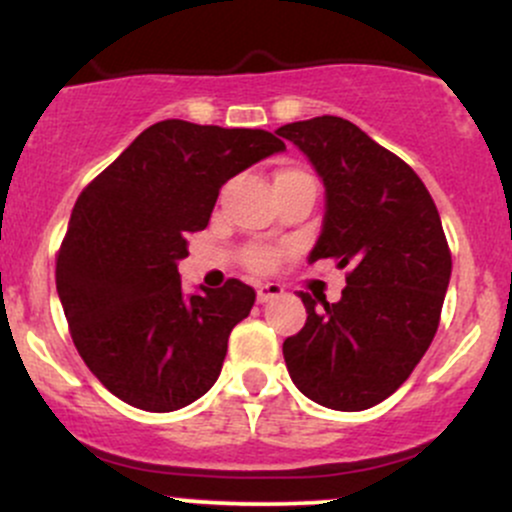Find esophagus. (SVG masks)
I'll list each match as a JSON object with an SVG mask.
<instances>
[{
  "mask_svg": "<svg viewBox=\"0 0 512 512\" xmlns=\"http://www.w3.org/2000/svg\"><path fill=\"white\" fill-rule=\"evenodd\" d=\"M280 295H283V285H278V283H261L256 288L258 302H268L273 298H280Z\"/></svg>",
  "mask_w": 512,
  "mask_h": 512,
  "instance_id": "34e87169",
  "label": "esophagus"
}]
</instances>
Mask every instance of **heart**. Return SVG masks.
I'll return each mask as SVG.
<instances>
[{"label": "heart", "mask_w": 512, "mask_h": 512, "mask_svg": "<svg viewBox=\"0 0 512 512\" xmlns=\"http://www.w3.org/2000/svg\"><path fill=\"white\" fill-rule=\"evenodd\" d=\"M295 173H302V170L283 168V170H278L276 178H283V175H295ZM278 261H280V251L268 249V246H258V249H251L249 254H246V266H249V271H254V273L276 271Z\"/></svg>", "instance_id": "obj_1"}]
</instances>
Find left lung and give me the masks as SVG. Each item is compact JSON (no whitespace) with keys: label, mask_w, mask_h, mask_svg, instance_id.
<instances>
[{"label":"left lung","mask_w":512,"mask_h":512,"mask_svg":"<svg viewBox=\"0 0 512 512\" xmlns=\"http://www.w3.org/2000/svg\"><path fill=\"white\" fill-rule=\"evenodd\" d=\"M312 161L327 192L310 261L349 268L342 300L317 307L283 342L300 393L332 410H366L395 393L432 344L452 276L437 205L403 158L342 117L276 131Z\"/></svg>","instance_id":"1"}]
</instances>
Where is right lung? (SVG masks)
<instances>
[{
    "label": "right lung",
    "instance_id": "add662e5",
    "mask_svg": "<svg viewBox=\"0 0 512 512\" xmlns=\"http://www.w3.org/2000/svg\"><path fill=\"white\" fill-rule=\"evenodd\" d=\"M285 144L263 129L166 119L80 192L56 256L70 337L109 393L148 412L195 403L222 371L251 285L185 298L178 261L210 222L219 188Z\"/></svg>",
    "mask_w": 512,
    "mask_h": 512
}]
</instances>
